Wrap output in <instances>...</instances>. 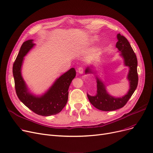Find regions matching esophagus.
<instances>
[{
  "instance_id": "1",
  "label": "esophagus",
  "mask_w": 153,
  "mask_h": 153,
  "mask_svg": "<svg viewBox=\"0 0 153 153\" xmlns=\"http://www.w3.org/2000/svg\"><path fill=\"white\" fill-rule=\"evenodd\" d=\"M77 72H79V74H82L83 72H84V69H83L82 68H79L78 69V70H77Z\"/></svg>"
}]
</instances>
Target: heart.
<instances>
[{
  "label": "heart",
  "mask_w": 153,
  "mask_h": 153,
  "mask_svg": "<svg viewBox=\"0 0 153 153\" xmlns=\"http://www.w3.org/2000/svg\"><path fill=\"white\" fill-rule=\"evenodd\" d=\"M96 40H97V38H95V37H93V38H92L91 39H89V41L88 42V45H92L93 43H95V42L96 41Z\"/></svg>",
  "instance_id": "b5f03b06"
}]
</instances>
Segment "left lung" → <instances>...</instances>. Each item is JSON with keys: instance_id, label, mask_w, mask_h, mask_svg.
I'll return each instance as SVG.
<instances>
[{"instance_id": "8db88e82", "label": "left lung", "mask_w": 153, "mask_h": 153, "mask_svg": "<svg viewBox=\"0 0 153 153\" xmlns=\"http://www.w3.org/2000/svg\"><path fill=\"white\" fill-rule=\"evenodd\" d=\"M117 38L118 42L116 43V48L118 50V52H120L119 56L123 58L124 66L129 68L126 77L130 85V89L128 92L125 95L119 97L111 95L107 91L105 82L97 75V71L94 70V65L87 67L85 70V74H94L97 82V93L94 96L87 93V97L95 108L102 111L115 110L125 106L135 91L138 82V61L136 56L130 43L125 36L118 33Z\"/></svg>"}]
</instances>
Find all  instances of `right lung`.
Wrapping results in <instances>:
<instances>
[{"instance_id":"obj_1","label":"right lung","mask_w":153,"mask_h":153,"mask_svg":"<svg viewBox=\"0 0 153 153\" xmlns=\"http://www.w3.org/2000/svg\"><path fill=\"white\" fill-rule=\"evenodd\" d=\"M36 45L33 39L24 42L13 65L15 87L20 100L35 114L42 116L56 115L65 107L68 99L69 85L76 75L74 68H71L55 80L45 93L36 95L32 93L22 77V68L24 57Z\"/></svg>"}]
</instances>
